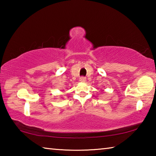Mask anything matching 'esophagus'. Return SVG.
Returning a JSON list of instances; mask_svg holds the SVG:
<instances>
[{"mask_svg": "<svg viewBox=\"0 0 156 156\" xmlns=\"http://www.w3.org/2000/svg\"><path fill=\"white\" fill-rule=\"evenodd\" d=\"M80 81L81 83H84L86 81V78L84 77V76H82V77L80 78Z\"/></svg>", "mask_w": 156, "mask_h": 156, "instance_id": "esophagus-1", "label": "esophagus"}]
</instances>
